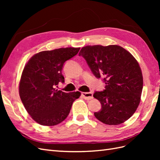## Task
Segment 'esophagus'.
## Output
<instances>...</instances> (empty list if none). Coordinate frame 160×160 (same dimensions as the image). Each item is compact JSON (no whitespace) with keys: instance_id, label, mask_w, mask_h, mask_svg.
<instances>
[{"instance_id":"obj_1","label":"esophagus","mask_w":160,"mask_h":160,"mask_svg":"<svg viewBox=\"0 0 160 160\" xmlns=\"http://www.w3.org/2000/svg\"><path fill=\"white\" fill-rule=\"evenodd\" d=\"M82 96H83V98L85 99H88V100H90L92 99L93 98V93H91V92H88V93H85V92H83V93H81Z\"/></svg>"}]
</instances>
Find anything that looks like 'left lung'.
Returning <instances> with one entry per match:
<instances>
[{
    "label": "left lung",
    "mask_w": 160,
    "mask_h": 160,
    "mask_svg": "<svg viewBox=\"0 0 160 160\" xmlns=\"http://www.w3.org/2000/svg\"><path fill=\"white\" fill-rule=\"evenodd\" d=\"M79 55L106 85L104 91L93 94L101 104V110L94 113L95 118L107 125L123 123L135 113L141 99L143 76L138 61L118 45H88Z\"/></svg>",
    "instance_id": "8db88e82"
}]
</instances>
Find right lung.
Wrapping results in <instances>:
<instances>
[{"label":"right lung","mask_w":160,"mask_h":160,"mask_svg":"<svg viewBox=\"0 0 160 160\" xmlns=\"http://www.w3.org/2000/svg\"><path fill=\"white\" fill-rule=\"evenodd\" d=\"M80 48H60L33 55L23 69L19 95L27 111L38 123L52 126L68 116L79 91L65 93L56 89L64 83L62 69L65 62L78 53Z\"/></svg>","instance_id":"obj_1"}]
</instances>
